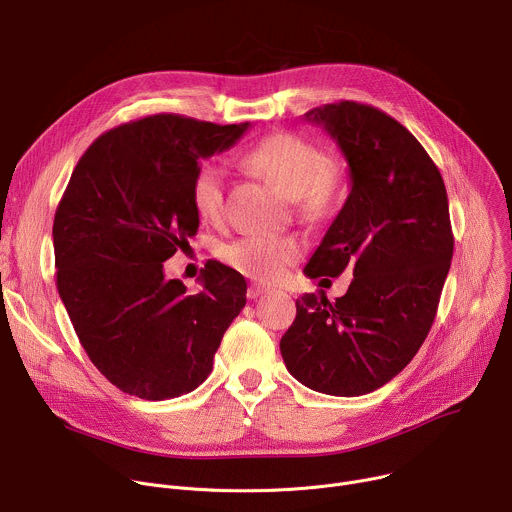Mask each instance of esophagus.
Returning <instances> with one entry per match:
<instances>
[{
    "label": "esophagus",
    "mask_w": 512,
    "mask_h": 512,
    "mask_svg": "<svg viewBox=\"0 0 512 512\" xmlns=\"http://www.w3.org/2000/svg\"><path fill=\"white\" fill-rule=\"evenodd\" d=\"M270 289L268 287H262V285H256V282H252V285L248 287V299H258L262 295H268Z\"/></svg>",
    "instance_id": "34e87169"
}]
</instances>
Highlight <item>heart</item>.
<instances>
[{
	"instance_id": "obj_1",
	"label": "heart",
	"mask_w": 512,
	"mask_h": 512,
	"mask_svg": "<svg viewBox=\"0 0 512 512\" xmlns=\"http://www.w3.org/2000/svg\"><path fill=\"white\" fill-rule=\"evenodd\" d=\"M248 164L276 185L282 195L295 199L299 215L323 219L337 205L346 187V170L339 160L311 140L278 132L260 140L246 156ZM191 201L203 219L219 221L225 211V175L217 162H203L191 183ZM223 260L262 282H272L299 260L301 242L293 236L252 234L221 250Z\"/></svg>"
}]
</instances>
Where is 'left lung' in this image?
Here are the masks:
<instances>
[{
	"label": "left lung",
	"instance_id": "8db88e82",
	"mask_svg": "<svg viewBox=\"0 0 512 512\" xmlns=\"http://www.w3.org/2000/svg\"><path fill=\"white\" fill-rule=\"evenodd\" d=\"M305 118L344 152L352 189L303 272L354 278L335 303L297 299L280 354L301 384L360 396L399 374L433 325L453 256L447 193L419 140L384 111L339 101Z\"/></svg>",
	"mask_w": 512,
	"mask_h": 512
}]
</instances>
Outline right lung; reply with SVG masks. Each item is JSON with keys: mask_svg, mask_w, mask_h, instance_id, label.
Returning a JSON list of instances; mask_svg holds the SVG:
<instances>
[{"mask_svg": "<svg viewBox=\"0 0 512 512\" xmlns=\"http://www.w3.org/2000/svg\"><path fill=\"white\" fill-rule=\"evenodd\" d=\"M248 126L175 113L122 124L85 150L56 207V289L89 360L138 399L195 390L246 305L238 270L209 262L203 289L189 293L162 262L197 234L199 160L234 146Z\"/></svg>", "mask_w": 512, "mask_h": 512, "instance_id": "obj_1", "label": "right lung"}]
</instances>
